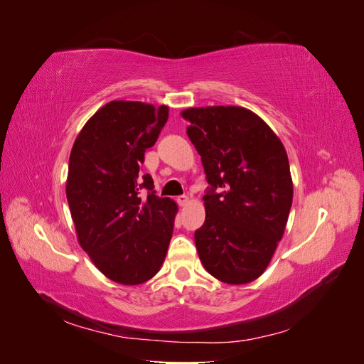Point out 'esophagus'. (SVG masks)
Masks as SVG:
<instances>
[{
    "label": "esophagus",
    "instance_id": "obj_1",
    "mask_svg": "<svg viewBox=\"0 0 364 364\" xmlns=\"http://www.w3.org/2000/svg\"><path fill=\"white\" fill-rule=\"evenodd\" d=\"M176 200H178V203H179L181 206H185L186 203H188V196H186V194L178 196V199H176Z\"/></svg>",
    "mask_w": 364,
    "mask_h": 364
}]
</instances>
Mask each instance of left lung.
Segmentation results:
<instances>
[{
  "instance_id": "obj_1",
  "label": "left lung",
  "mask_w": 364,
  "mask_h": 364,
  "mask_svg": "<svg viewBox=\"0 0 364 364\" xmlns=\"http://www.w3.org/2000/svg\"><path fill=\"white\" fill-rule=\"evenodd\" d=\"M182 117L209 183L205 223L194 232L200 261L218 281L247 284L266 270L287 225L293 200L287 151L245 107H190Z\"/></svg>"
}]
</instances>
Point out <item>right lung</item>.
Here are the masks:
<instances>
[{
  "instance_id": "obj_1",
  "label": "right lung",
  "mask_w": 364,
  "mask_h": 364,
  "mask_svg": "<svg viewBox=\"0 0 364 364\" xmlns=\"http://www.w3.org/2000/svg\"><path fill=\"white\" fill-rule=\"evenodd\" d=\"M167 119V106L115 100L90 118L71 150L67 199L77 238L119 284L149 281L167 255L178 205L139 173Z\"/></svg>"
}]
</instances>
